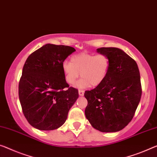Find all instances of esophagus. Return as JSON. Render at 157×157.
I'll list each match as a JSON object with an SVG mask.
<instances>
[{"label":"esophagus","mask_w":157,"mask_h":157,"mask_svg":"<svg viewBox=\"0 0 157 157\" xmlns=\"http://www.w3.org/2000/svg\"><path fill=\"white\" fill-rule=\"evenodd\" d=\"M78 94L80 96H83L84 95V91L83 90H78Z\"/></svg>","instance_id":"1"}]
</instances>
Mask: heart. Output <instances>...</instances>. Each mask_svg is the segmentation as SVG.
Instances as JSON below:
<instances>
[{
    "mask_svg": "<svg viewBox=\"0 0 157 157\" xmlns=\"http://www.w3.org/2000/svg\"><path fill=\"white\" fill-rule=\"evenodd\" d=\"M65 81L74 85L79 76L82 78L76 84L78 88L97 87L107 78L110 67V59L107 55L81 52L71 57L70 62L62 64ZM80 74H79V73Z\"/></svg>",
    "mask_w": 157,
    "mask_h": 157,
    "instance_id": "1",
    "label": "heart"
}]
</instances>
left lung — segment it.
Here are the masks:
<instances>
[{
  "label": "left lung",
  "instance_id": "8db88e82",
  "mask_svg": "<svg viewBox=\"0 0 157 157\" xmlns=\"http://www.w3.org/2000/svg\"><path fill=\"white\" fill-rule=\"evenodd\" d=\"M107 55L110 67L107 78L95 88L86 90V119L94 128L112 132L122 130L131 122L140 101V75L136 62L117 48H100Z\"/></svg>",
  "mask_w": 157,
  "mask_h": 157
}]
</instances>
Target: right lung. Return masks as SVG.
Segmentation results:
<instances>
[{
	"label": "right lung",
	"mask_w": 157,
	"mask_h": 157,
	"mask_svg": "<svg viewBox=\"0 0 157 157\" xmlns=\"http://www.w3.org/2000/svg\"><path fill=\"white\" fill-rule=\"evenodd\" d=\"M76 51L67 45L45 44L31 53L23 67L19 98L31 126L41 131L62 126L78 98L76 88L64 78L62 64Z\"/></svg>",
	"instance_id": "right-lung-1"
}]
</instances>
